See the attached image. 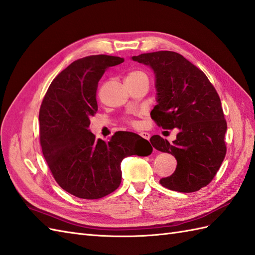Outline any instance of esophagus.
Here are the masks:
<instances>
[{
	"label": "esophagus",
	"mask_w": 255,
	"mask_h": 255,
	"mask_svg": "<svg viewBox=\"0 0 255 255\" xmlns=\"http://www.w3.org/2000/svg\"><path fill=\"white\" fill-rule=\"evenodd\" d=\"M139 135L141 136L142 138H145V139H149V138H150V134L147 133V132H140Z\"/></svg>",
	"instance_id": "obj_1"
}]
</instances>
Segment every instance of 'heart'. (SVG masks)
I'll use <instances>...</instances> for the list:
<instances>
[{
	"instance_id": "heart-1",
	"label": "heart",
	"mask_w": 255,
	"mask_h": 255,
	"mask_svg": "<svg viewBox=\"0 0 255 255\" xmlns=\"http://www.w3.org/2000/svg\"><path fill=\"white\" fill-rule=\"evenodd\" d=\"M139 77H147V76H146V73H145V72L139 71V70H135V71L129 72V73L128 74V76H127L126 80H127V79H134V78H139ZM129 122H131L132 124H134V122H133V121H129Z\"/></svg>"
}]
</instances>
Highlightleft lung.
<instances>
[{"mask_svg":"<svg viewBox=\"0 0 255 255\" xmlns=\"http://www.w3.org/2000/svg\"><path fill=\"white\" fill-rule=\"evenodd\" d=\"M149 66L156 77L157 105L150 116L159 127L177 128L169 142L159 135L150 138L159 151L174 156L176 170L160 179L165 188L194 192L207 186L225 158L227 123L221 99L199 68L175 52L160 51L133 56Z\"/></svg>","mask_w":255,"mask_h":255,"instance_id":"left-lung-1","label":"left lung"}]
</instances>
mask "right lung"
I'll list each match as a JSON object with an SVG mask.
<instances>
[{
	"label": "right lung",
	"mask_w": 255,
	"mask_h": 255,
	"mask_svg": "<svg viewBox=\"0 0 255 255\" xmlns=\"http://www.w3.org/2000/svg\"><path fill=\"white\" fill-rule=\"evenodd\" d=\"M117 56L92 55L61 71L49 85L40 108L42 152L55 181L81 199H99L121 184L122 160L149 156V141L132 132H117L108 141L89 129L98 109V81L109 67L123 63Z\"/></svg>",
	"instance_id": "add662e5"
}]
</instances>
